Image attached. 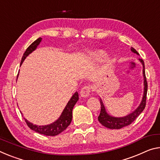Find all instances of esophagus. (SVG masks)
Instances as JSON below:
<instances>
[{
	"label": "esophagus",
	"instance_id": "34e87169",
	"mask_svg": "<svg viewBox=\"0 0 160 160\" xmlns=\"http://www.w3.org/2000/svg\"><path fill=\"white\" fill-rule=\"evenodd\" d=\"M92 91V87L90 85H85L82 89H81L80 91V95L83 98H86L88 96L90 95V94Z\"/></svg>",
	"mask_w": 160,
	"mask_h": 160
}]
</instances>
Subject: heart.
<instances>
[{
  "mask_svg": "<svg viewBox=\"0 0 160 160\" xmlns=\"http://www.w3.org/2000/svg\"><path fill=\"white\" fill-rule=\"evenodd\" d=\"M95 55V56H97L98 58H101L103 56V53L101 52H95V54H94Z\"/></svg>",
  "mask_w": 160,
  "mask_h": 160,
  "instance_id": "obj_1",
  "label": "heart"
}]
</instances>
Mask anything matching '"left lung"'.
Returning <instances> with one entry per match:
<instances>
[{"mask_svg": "<svg viewBox=\"0 0 160 160\" xmlns=\"http://www.w3.org/2000/svg\"><path fill=\"white\" fill-rule=\"evenodd\" d=\"M131 50L133 52L139 55L138 51L133 48H131ZM140 62L142 63L143 65V75H144V95L142 98V100L139 105V107L137 108L132 113L130 114L128 116L123 117V118H114L111 117L106 112L105 108L104 107V105L100 99V105H101V110L100 115L98 117V120L102 124L103 126L109 129H120L122 128L123 127L130 125L132 122H133L135 120V119L140 115L142 112L144 110L146 106V99H147V92H148V82H147V78L145 75V70H144V63L142 59L139 58Z\"/></svg>", "mask_w": 160, "mask_h": 160, "instance_id": "obj_1", "label": "left lung"}]
</instances>
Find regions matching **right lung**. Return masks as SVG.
Listing matches in <instances>:
<instances>
[{
    "label": "right lung",
    "instance_id": "add662e5",
    "mask_svg": "<svg viewBox=\"0 0 160 160\" xmlns=\"http://www.w3.org/2000/svg\"><path fill=\"white\" fill-rule=\"evenodd\" d=\"M41 38H39L36 40L32 42V43L29 45V47L27 48L25 52H24L23 55H22L21 65L23 62V60L25 59L28 55L30 53H31L33 50H35V48H37L38 45L41 41ZM17 75V78H18ZM79 100V95H78V92H76L74 95H72V97L71 98L69 102H68L66 107L64 109L62 115L55 122L52 124H50L49 125H45V126H37L35 125H32V123L29 122L27 120H25V122H26L27 125L29 127L30 129H31L32 130H34L38 133L42 134V135H47V136H55L59 135L60 133H61L62 132L64 131L68 126L70 125V124L72 121V109L75 103L77 102V101Z\"/></svg>",
    "mask_w": 160,
    "mask_h": 160
}]
</instances>
